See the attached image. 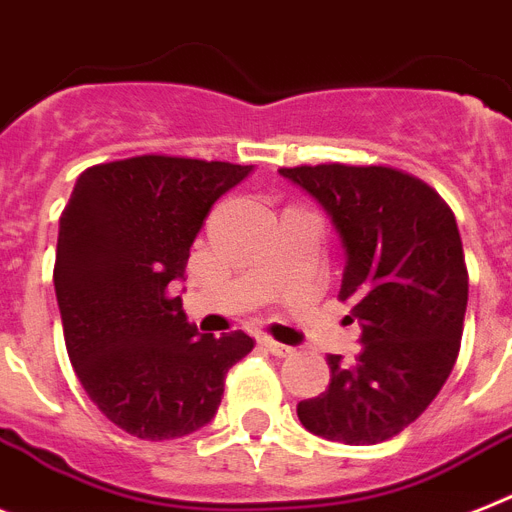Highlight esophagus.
<instances>
[{"instance_id":"34e87169","label":"esophagus","mask_w":512,"mask_h":512,"mask_svg":"<svg viewBox=\"0 0 512 512\" xmlns=\"http://www.w3.org/2000/svg\"><path fill=\"white\" fill-rule=\"evenodd\" d=\"M259 342L264 345L266 350H269V353H272V356H290V353H293V348H290V345H282V342L272 340V337H259Z\"/></svg>"}]
</instances>
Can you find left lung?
Instances as JSON below:
<instances>
[{"instance_id": "8db88e82", "label": "left lung", "mask_w": 512, "mask_h": 512, "mask_svg": "<svg viewBox=\"0 0 512 512\" xmlns=\"http://www.w3.org/2000/svg\"><path fill=\"white\" fill-rule=\"evenodd\" d=\"M327 211L345 248L340 301L361 324L353 363L327 356L329 387L298 403L316 437L377 445L429 408L455 366L468 272L455 214L437 190L395 167H282Z\"/></svg>"}]
</instances>
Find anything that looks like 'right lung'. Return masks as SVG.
Returning a JSON list of instances; mask_svg holds the SVG:
<instances>
[{
    "label": "right lung",
    "instance_id": "add662e5",
    "mask_svg": "<svg viewBox=\"0 0 512 512\" xmlns=\"http://www.w3.org/2000/svg\"><path fill=\"white\" fill-rule=\"evenodd\" d=\"M251 164L143 154L88 167L59 217L54 290L67 356L99 411L138 439H175L217 413L246 332L188 322L190 246L219 196Z\"/></svg>",
    "mask_w": 512,
    "mask_h": 512
}]
</instances>
